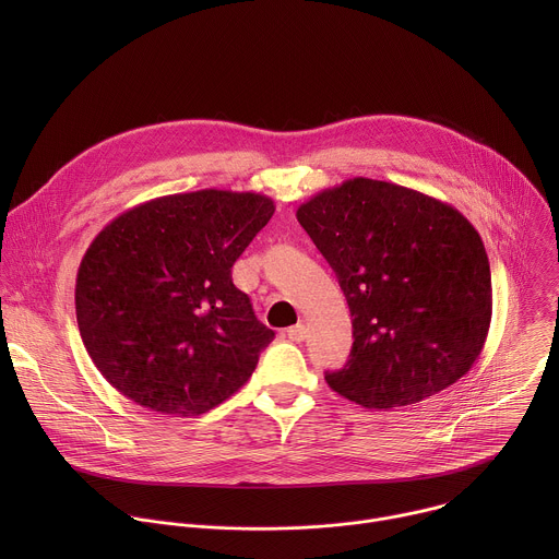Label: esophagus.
<instances>
[{"instance_id":"esophagus-1","label":"esophagus","mask_w":559,"mask_h":559,"mask_svg":"<svg viewBox=\"0 0 559 559\" xmlns=\"http://www.w3.org/2000/svg\"><path fill=\"white\" fill-rule=\"evenodd\" d=\"M287 338L289 341H294V343H302L305 338H307V330H305V325H294V328H289L287 330Z\"/></svg>"}]
</instances>
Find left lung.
Listing matches in <instances>:
<instances>
[{
	"mask_svg": "<svg viewBox=\"0 0 559 559\" xmlns=\"http://www.w3.org/2000/svg\"><path fill=\"white\" fill-rule=\"evenodd\" d=\"M296 218L338 276L354 345L328 384L367 409L416 405L480 358L491 325V267L477 229L418 190L347 179Z\"/></svg>",
	"mask_w": 559,
	"mask_h": 559,
	"instance_id": "obj_1",
	"label": "left lung"
}]
</instances>
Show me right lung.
Wrapping results in <instances>:
<instances>
[{"label": "right lung", "mask_w": 559, "mask_h": 559, "mask_svg": "<svg viewBox=\"0 0 559 559\" xmlns=\"http://www.w3.org/2000/svg\"><path fill=\"white\" fill-rule=\"evenodd\" d=\"M274 210L265 194L210 188L134 205L95 236L76 272V325L117 391L201 416L250 380L274 332L231 265Z\"/></svg>", "instance_id": "obj_1"}]
</instances>
